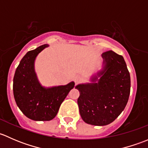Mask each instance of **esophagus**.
<instances>
[{
  "label": "esophagus",
  "mask_w": 148,
  "mask_h": 148,
  "mask_svg": "<svg viewBox=\"0 0 148 148\" xmlns=\"http://www.w3.org/2000/svg\"><path fill=\"white\" fill-rule=\"evenodd\" d=\"M82 79V76L78 75L75 77V79H74V81H75L76 83H78V82H79Z\"/></svg>",
  "instance_id": "34e87169"
}]
</instances>
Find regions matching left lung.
<instances>
[{"instance_id": "left-lung-1", "label": "left lung", "mask_w": 148, "mask_h": 148, "mask_svg": "<svg viewBox=\"0 0 148 148\" xmlns=\"http://www.w3.org/2000/svg\"><path fill=\"white\" fill-rule=\"evenodd\" d=\"M102 57V69L91 77V82L75 86L79 92L77 103L82 118L96 126L115 120L126 107L130 93V76L122 56L108 51Z\"/></svg>"}]
</instances>
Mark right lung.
Masks as SVG:
<instances>
[{
  "label": "right lung",
  "mask_w": 148,
  "mask_h": 148,
  "mask_svg": "<svg viewBox=\"0 0 148 148\" xmlns=\"http://www.w3.org/2000/svg\"><path fill=\"white\" fill-rule=\"evenodd\" d=\"M48 46L44 44L27 52L21 60L13 77V90L16 104L28 118L35 121L53 120L75 84L74 82L51 87L41 84L34 64L38 53Z\"/></svg>",
  "instance_id": "1"
}]
</instances>
